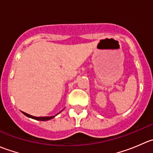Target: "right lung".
Here are the masks:
<instances>
[{"label":"right lung","mask_w":153,"mask_h":153,"mask_svg":"<svg viewBox=\"0 0 153 153\" xmlns=\"http://www.w3.org/2000/svg\"><path fill=\"white\" fill-rule=\"evenodd\" d=\"M22 112L24 114V115H26V116L29 117V118H33V119L38 120V121H48V120L52 119V118H53L54 117H55V116H51V117H35V116H32V115H29V114H27V113H25V112Z\"/></svg>","instance_id":"add662e5"}]
</instances>
